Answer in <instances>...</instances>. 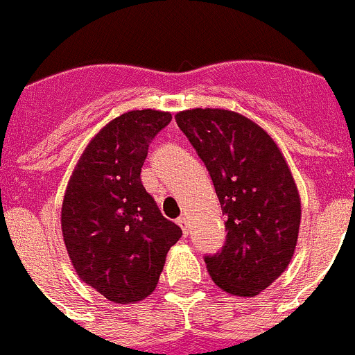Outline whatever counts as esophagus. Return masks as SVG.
I'll use <instances>...</instances> for the list:
<instances>
[{"label": "esophagus", "instance_id": "obj_1", "mask_svg": "<svg viewBox=\"0 0 355 355\" xmlns=\"http://www.w3.org/2000/svg\"><path fill=\"white\" fill-rule=\"evenodd\" d=\"M175 223H178V225L181 226V230H183V234L188 235V230H190V226H188L187 218H178V219H175Z\"/></svg>", "mask_w": 355, "mask_h": 355}]
</instances>
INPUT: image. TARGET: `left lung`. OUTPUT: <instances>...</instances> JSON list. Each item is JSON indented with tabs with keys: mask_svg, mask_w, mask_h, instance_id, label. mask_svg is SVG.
Returning <instances> with one entry per match:
<instances>
[{
	"mask_svg": "<svg viewBox=\"0 0 355 355\" xmlns=\"http://www.w3.org/2000/svg\"><path fill=\"white\" fill-rule=\"evenodd\" d=\"M178 127L207 167L226 216V242L205 256L212 281L234 296H256L282 275L298 242L302 202L275 141L228 110L195 107Z\"/></svg>",
	"mask_w": 355,
	"mask_h": 355,
	"instance_id": "left-lung-1",
	"label": "left lung"
}]
</instances>
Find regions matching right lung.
Returning a JSON list of instances; mask_svg holds the SVG:
<instances>
[{
	"instance_id": "right-lung-1",
	"label": "right lung",
	"mask_w": 355,
	"mask_h": 355,
	"mask_svg": "<svg viewBox=\"0 0 355 355\" xmlns=\"http://www.w3.org/2000/svg\"><path fill=\"white\" fill-rule=\"evenodd\" d=\"M171 120L157 110L120 114L90 141L67 183L60 212L67 254L80 279L110 302L151 295L183 235L141 183L148 146Z\"/></svg>"
}]
</instances>
